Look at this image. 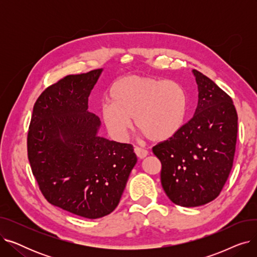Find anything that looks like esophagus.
Wrapping results in <instances>:
<instances>
[{
	"mask_svg": "<svg viewBox=\"0 0 257 257\" xmlns=\"http://www.w3.org/2000/svg\"><path fill=\"white\" fill-rule=\"evenodd\" d=\"M134 152H136V154L140 158H145L148 155V151L143 149V148H141V147H136V148H134Z\"/></svg>",
	"mask_w": 257,
	"mask_h": 257,
	"instance_id": "1",
	"label": "esophagus"
}]
</instances>
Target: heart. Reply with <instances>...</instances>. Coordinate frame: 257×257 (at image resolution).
I'll use <instances>...</instances> for the list:
<instances>
[{
	"label": "heart",
	"mask_w": 257,
	"mask_h": 257,
	"mask_svg": "<svg viewBox=\"0 0 257 257\" xmlns=\"http://www.w3.org/2000/svg\"><path fill=\"white\" fill-rule=\"evenodd\" d=\"M110 103L101 108V118L110 136L125 141L132 127L153 142L170 140L183 126L187 99L176 81L128 76L112 84L108 92Z\"/></svg>",
	"instance_id": "b5f03b06"
}]
</instances>
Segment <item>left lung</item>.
<instances>
[{
  "mask_svg": "<svg viewBox=\"0 0 257 257\" xmlns=\"http://www.w3.org/2000/svg\"><path fill=\"white\" fill-rule=\"evenodd\" d=\"M193 73L199 90L194 116L176 136L152 148L161 163L164 191L183 207L204 205L220 195L233 165L237 137L232 99L205 75Z\"/></svg>",
  "mask_w": 257,
  "mask_h": 257,
  "instance_id": "left-lung-1",
  "label": "left lung"
}]
</instances>
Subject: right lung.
I'll return each instance as SVG.
<instances>
[{
	"instance_id": "right-lung-1",
	"label": "right lung",
	"mask_w": 257,
	"mask_h": 257,
	"mask_svg": "<svg viewBox=\"0 0 257 257\" xmlns=\"http://www.w3.org/2000/svg\"><path fill=\"white\" fill-rule=\"evenodd\" d=\"M102 69L69 75L36 100L27 138L28 159L49 203L86 219L112 212L138 158L131 144L97 136L100 118L87 111Z\"/></svg>"
}]
</instances>
